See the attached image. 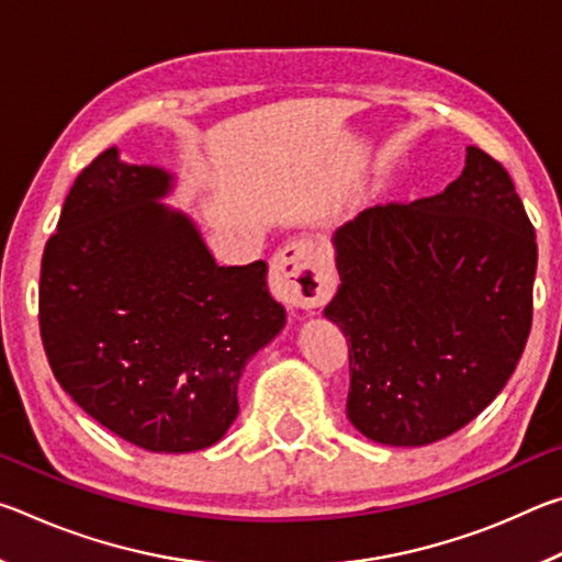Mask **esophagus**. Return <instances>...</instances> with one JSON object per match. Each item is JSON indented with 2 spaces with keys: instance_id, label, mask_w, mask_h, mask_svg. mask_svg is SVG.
Returning <instances> with one entry per match:
<instances>
[{
  "instance_id": "esophagus-1",
  "label": "esophagus",
  "mask_w": 562,
  "mask_h": 562,
  "mask_svg": "<svg viewBox=\"0 0 562 562\" xmlns=\"http://www.w3.org/2000/svg\"><path fill=\"white\" fill-rule=\"evenodd\" d=\"M270 284L290 307H319L335 292V274L319 247L307 240H292L274 255Z\"/></svg>"
}]
</instances>
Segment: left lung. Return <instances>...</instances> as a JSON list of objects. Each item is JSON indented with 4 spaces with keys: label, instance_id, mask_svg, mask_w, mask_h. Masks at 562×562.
Returning <instances> with one entry per match:
<instances>
[{
    "label": "left lung",
    "instance_id": "8db88e82",
    "mask_svg": "<svg viewBox=\"0 0 562 562\" xmlns=\"http://www.w3.org/2000/svg\"><path fill=\"white\" fill-rule=\"evenodd\" d=\"M325 317L349 341L347 416L376 443L426 446L473 422L526 349L536 231L481 148L439 195L361 211L331 237Z\"/></svg>",
    "mask_w": 562,
    "mask_h": 562
}]
</instances>
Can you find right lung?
I'll return each mask as SVG.
<instances>
[{
  "label": "right lung",
  "mask_w": 562,
  "mask_h": 562,
  "mask_svg": "<svg viewBox=\"0 0 562 562\" xmlns=\"http://www.w3.org/2000/svg\"><path fill=\"white\" fill-rule=\"evenodd\" d=\"M158 166L103 150L66 195L44 247L40 327L56 382L121 439L154 453L221 441L243 369L284 327L268 265L221 268L164 201Z\"/></svg>",
  "instance_id": "1"
}]
</instances>
